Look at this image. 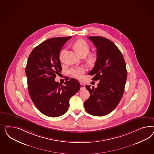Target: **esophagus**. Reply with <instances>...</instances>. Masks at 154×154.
<instances>
[{
    "label": "esophagus",
    "mask_w": 154,
    "mask_h": 154,
    "mask_svg": "<svg viewBox=\"0 0 154 154\" xmlns=\"http://www.w3.org/2000/svg\"><path fill=\"white\" fill-rule=\"evenodd\" d=\"M85 89V85L82 84H81V90H83L84 89Z\"/></svg>",
    "instance_id": "1"
}]
</instances>
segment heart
<instances>
[{
	"label": "heart",
	"mask_w": 154,
	"mask_h": 154,
	"mask_svg": "<svg viewBox=\"0 0 154 154\" xmlns=\"http://www.w3.org/2000/svg\"><path fill=\"white\" fill-rule=\"evenodd\" d=\"M73 48L79 54L80 56H86L90 50V47L89 43L82 39H79L75 41L73 45ZM65 49H62L59 53V59L62 60L64 56V54L65 52ZM85 72V70L83 67L79 66L71 68L69 70V73L71 75L72 77L77 79H81L82 78L83 75Z\"/></svg>",
	"instance_id": "b5f03b06"
}]
</instances>
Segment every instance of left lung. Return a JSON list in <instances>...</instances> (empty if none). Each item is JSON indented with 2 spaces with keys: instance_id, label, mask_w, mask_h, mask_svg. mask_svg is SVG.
Wrapping results in <instances>:
<instances>
[{
  "instance_id": "left-lung-1",
  "label": "left lung",
  "mask_w": 154,
  "mask_h": 154,
  "mask_svg": "<svg viewBox=\"0 0 154 154\" xmlns=\"http://www.w3.org/2000/svg\"><path fill=\"white\" fill-rule=\"evenodd\" d=\"M96 47L97 60L89 73L92 80L98 81L97 88L86 86L90 97L84 103L89 114L103 116L116 107L124 92L127 79L126 64L117 47L109 39L103 37H88Z\"/></svg>"
}]
</instances>
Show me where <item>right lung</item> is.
Returning <instances> with one entry per match:
<instances>
[{
    "mask_svg": "<svg viewBox=\"0 0 154 154\" xmlns=\"http://www.w3.org/2000/svg\"><path fill=\"white\" fill-rule=\"evenodd\" d=\"M70 37L47 39L35 47L28 57L25 73L29 93L38 109L47 116L64 115L68 109L70 98L81 87L75 79L66 81L64 85L55 81L62 70L59 53Z\"/></svg>",
    "mask_w": 154,
    "mask_h": 154,
    "instance_id": "1",
    "label": "right lung"
}]
</instances>
